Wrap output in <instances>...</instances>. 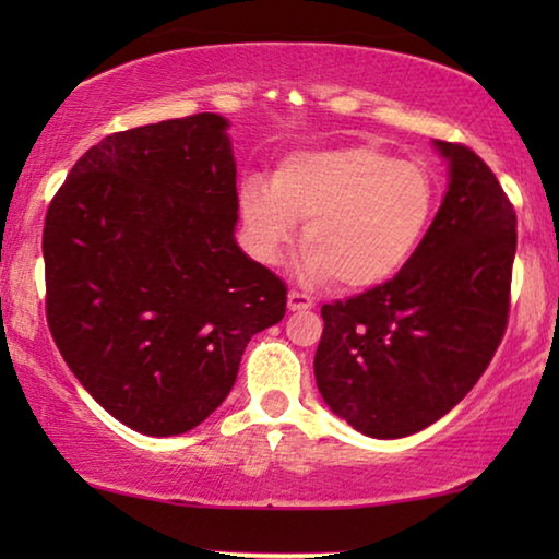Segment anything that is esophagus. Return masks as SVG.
Listing matches in <instances>:
<instances>
[{"label":"esophagus","instance_id":"34e87169","mask_svg":"<svg viewBox=\"0 0 559 559\" xmlns=\"http://www.w3.org/2000/svg\"><path fill=\"white\" fill-rule=\"evenodd\" d=\"M287 308L289 310H310L312 308V300L305 293H297V289H289L287 295Z\"/></svg>","mask_w":559,"mask_h":559}]
</instances>
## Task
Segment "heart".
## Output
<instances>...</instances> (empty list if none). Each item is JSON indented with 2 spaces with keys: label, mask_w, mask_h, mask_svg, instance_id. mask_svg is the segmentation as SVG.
Listing matches in <instances>:
<instances>
[{
  "label": "heart",
  "mask_w": 559,
  "mask_h": 559,
  "mask_svg": "<svg viewBox=\"0 0 559 559\" xmlns=\"http://www.w3.org/2000/svg\"><path fill=\"white\" fill-rule=\"evenodd\" d=\"M435 209L425 167L377 147L302 150L274 167L266 188L247 182L239 213L251 249L277 262L302 226V274L369 293L400 274L423 241Z\"/></svg>",
  "instance_id": "obj_1"
}]
</instances>
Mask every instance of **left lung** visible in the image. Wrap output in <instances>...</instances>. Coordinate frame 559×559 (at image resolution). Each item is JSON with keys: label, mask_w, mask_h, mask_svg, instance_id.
<instances>
[{"label": "left lung", "mask_w": 559, "mask_h": 559, "mask_svg": "<svg viewBox=\"0 0 559 559\" xmlns=\"http://www.w3.org/2000/svg\"><path fill=\"white\" fill-rule=\"evenodd\" d=\"M448 190L415 257L384 287L323 305L316 381L333 415L379 440L448 415L507 331L516 213L476 152L435 140Z\"/></svg>", "instance_id": "obj_1"}]
</instances>
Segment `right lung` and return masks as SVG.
Segmentation results:
<instances>
[{
    "instance_id": "1",
    "label": "right lung",
    "mask_w": 559,
    "mask_h": 559,
    "mask_svg": "<svg viewBox=\"0 0 559 559\" xmlns=\"http://www.w3.org/2000/svg\"><path fill=\"white\" fill-rule=\"evenodd\" d=\"M218 114L104 136L43 231L48 325L83 389L152 438L193 430L231 392L287 287L236 243V159Z\"/></svg>"
}]
</instances>
